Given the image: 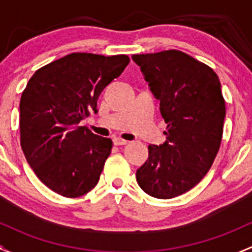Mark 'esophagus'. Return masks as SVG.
Wrapping results in <instances>:
<instances>
[{
    "instance_id": "esophagus-1",
    "label": "esophagus",
    "mask_w": 252,
    "mask_h": 252,
    "mask_svg": "<svg viewBox=\"0 0 252 252\" xmlns=\"http://www.w3.org/2000/svg\"><path fill=\"white\" fill-rule=\"evenodd\" d=\"M113 143L114 145H126L127 144V141H125V139H121V138H114L113 139Z\"/></svg>"
}]
</instances>
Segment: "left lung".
I'll return each instance as SVG.
<instances>
[{"instance_id": "8db88e82", "label": "left lung", "mask_w": 252, "mask_h": 252, "mask_svg": "<svg viewBox=\"0 0 252 252\" xmlns=\"http://www.w3.org/2000/svg\"><path fill=\"white\" fill-rule=\"evenodd\" d=\"M132 59L160 100L167 124L165 143L148 145L137 182L150 196L175 198L203 180L219 153L225 116L221 82L209 65L177 49Z\"/></svg>"}]
</instances>
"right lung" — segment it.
I'll list each match as a JSON object with an SVG mask.
<instances>
[{"label":"right lung","mask_w":252,"mask_h":252,"mask_svg":"<svg viewBox=\"0 0 252 252\" xmlns=\"http://www.w3.org/2000/svg\"><path fill=\"white\" fill-rule=\"evenodd\" d=\"M125 54L71 53L36 70L20 98V145L38 180L65 198L97 186L113 142L80 121L128 65Z\"/></svg>","instance_id":"obj_1"}]
</instances>
